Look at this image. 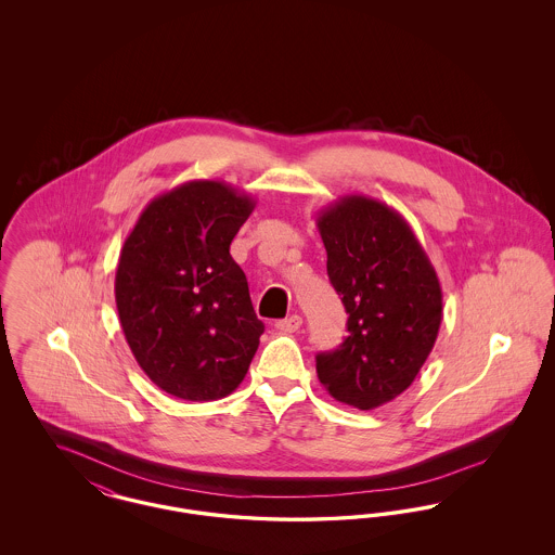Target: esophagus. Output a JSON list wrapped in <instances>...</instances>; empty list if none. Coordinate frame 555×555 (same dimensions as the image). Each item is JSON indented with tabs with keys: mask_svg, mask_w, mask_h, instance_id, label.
Returning <instances> with one entry per match:
<instances>
[{
	"mask_svg": "<svg viewBox=\"0 0 555 555\" xmlns=\"http://www.w3.org/2000/svg\"><path fill=\"white\" fill-rule=\"evenodd\" d=\"M281 333H295L299 326H301V317H297V314H293V317L283 318V320H279L276 324H274Z\"/></svg>",
	"mask_w": 555,
	"mask_h": 555,
	"instance_id": "1",
	"label": "esophagus"
}]
</instances>
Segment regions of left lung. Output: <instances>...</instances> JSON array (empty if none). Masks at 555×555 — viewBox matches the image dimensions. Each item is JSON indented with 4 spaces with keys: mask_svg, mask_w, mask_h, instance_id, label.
Returning a JSON list of instances; mask_svg holds the SVG:
<instances>
[{
    "mask_svg": "<svg viewBox=\"0 0 555 555\" xmlns=\"http://www.w3.org/2000/svg\"><path fill=\"white\" fill-rule=\"evenodd\" d=\"M331 285L347 337L317 356L324 389L358 410L401 396L423 369L443 318V293L423 245L399 211L345 195L318 214Z\"/></svg>",
    "mask_w": 555,
    "mask_h": 555,
    "instance_id": "left-lung-1",
    "label": "left lung"
}]
</instances>
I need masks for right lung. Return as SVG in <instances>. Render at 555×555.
<instances>
[{
	"label": "right lung",
	"instance_id": "obj_1",
	"mask_svg": "<svg viewBox=\"0 0 555 555\" xmlns=\"http://www.w3.org/2000/svg\"><path fill=\"white\" fill-rule=\"evenodd\" d=\"M256 202L220 181H189L141 211L116 268V308L132 356L162 391L231 396L256 356L258 320L231 241Z\"/></svg>",
	"mask_w": 555,
	"mask_h": 555
}]
</instances>
